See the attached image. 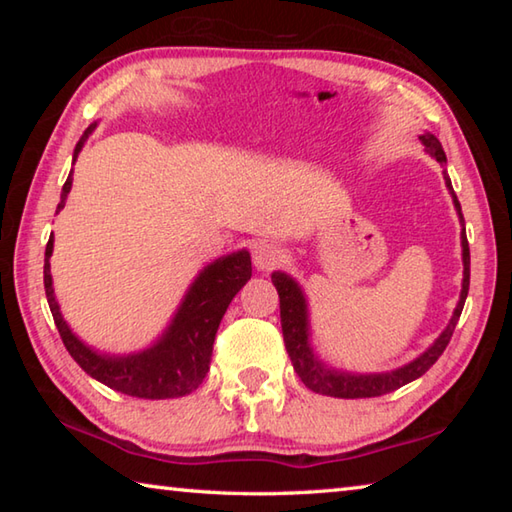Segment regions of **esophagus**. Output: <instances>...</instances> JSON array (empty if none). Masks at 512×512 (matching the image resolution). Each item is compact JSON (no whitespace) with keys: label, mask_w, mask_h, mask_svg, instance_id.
<instances>
[{"label":"esophagus","mask_w":512,"mask_h":512,"mask_svg":"<svg viewBox=\"0 0 512 512\" xmlns=\"http://www.w3.org/2000/svg\"><path fill=\"white\" fill-rule=\"evenodd\" d=\"M282 259H284V250L277 244H268V241L255 246L253 250V264L257 271H273L275 266L282 264Z\"/></svg>","instance_id":"obj_1"}]
</instances>
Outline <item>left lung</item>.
Returning a JSON list of instances; mask_svg holds the SVG:
<instances>
[{"label": "left lung", "mask_w": 512, "mask_h": 512, "mask_svg": "<svg viewBox=\"0 0 512 512\" xmlns=\"http://www.w3.org/2000/svg\"><path fill=\"white\" fill-rule=\"evenodd\" d=\"M420 140L424 144V151H427L433 160H438L440 164H445V151L440 146L438 137L431 133L420 135ZM445 185L452 194L454 207L458 212V221L463 225L461 232V248H463V287H461V296H458L456 309L452 318H449L447 327L440 332V336L433 341L427 350H424L420 357H415L413 361L404 363L402 368L388 370V372H348V370H339L327 366V363L318 357L311 348V327H309V307H307V298L305 291H302L300 284L293 280L291 275L275 271L271 275V280L277 289V296H280V318H282V334H284V345H287V352L293 363V370L298 372V377L302 379L309 391L320 393V395H329V397H343V400H357V397H379L386 393H393L397 388H402L409 381L422 377L433 363L438 361L440 354L445 352L449 339H452L454 329L458 318H461V311L465 305L467 291H470V246H467V237H465V219L461 212V203L452 189V180H449L447 171H445Z\"/></svg>", "instance_id": "obj_1"}]
</instances>
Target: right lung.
Listing matches in <instances>:
<instances>
[{
  "instance_id": "right-lung-1",
  "label": "right lung",
  "mask_w": 512,
  "mask_h": 512,
  "mask_svg": "<svg viewBox=\"0 0 512 512\" xmlns=\"http://www.w3.org/2000/svg\"><path fill=\"white\" fill-rule=\"evenodd\" d=\"M94 128L97 124H92L83 133L74 149L72 162L79 158L83 144L88 142ZM69 189H72V171H69L63 192H60L56 214L65 207ZM51 253H54V235L49 237L45 250V291L51 316H54L67 352L92 379L101 381L112 391L144 397V400L183 397L203 384L207 370H210L216 329H219L225 309L253 275L250 253L244 248L214 259L189 284L183 302H180L167 329L158 336V341L140 352L103 354L83 343L60 314L54 280H51Z\"/></svg>"
}]
</instances>
